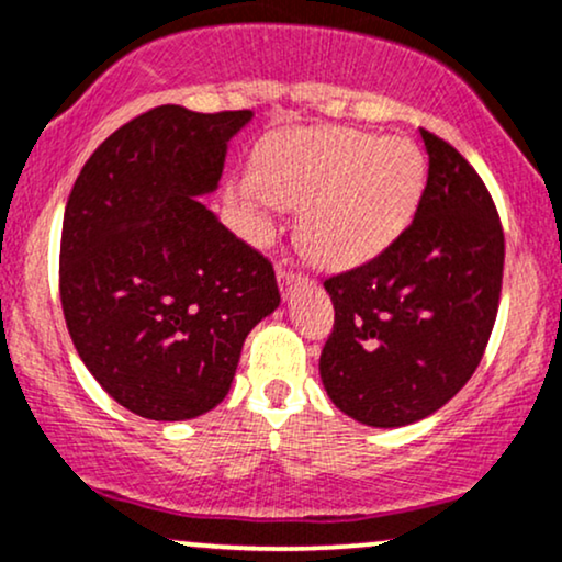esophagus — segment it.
<instances>
[{"label":"esophagus","mask_w":562,"mask_h":562,"mask_svg":"<svg viewBox=\"0 0 562 562\" xmlns=\"http://www.w3.org/2000/svg\"><path fill=\"white\" fill-rule=\"evenodd\" d=\"M301 282H306V277L299 274V272H290V269H277V285H280V293L290 295V290H293V285H301Z\"/></svg>","instance_id":"esophagus-1"}]
</instances>
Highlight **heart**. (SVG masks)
I'll list each match as a JSON object with an SVG mask.
<instances>
[{
  "mask_svg": "<svg viewBox=\"0 0 562 562\" xmlns=\"http://www.w3.org/2000/svg\"><path fill=\"white\" fill-rule=\"evenodd\" d=\"M424 193V159L403 138L356 127H299L269 135L256 151L254 178L229 201L261 240L277 206H301L299 240L324 267L371 261L414 220Z\"/></svg>",
  "mask_w": 562,
  "mask_h": 562,
  "instance_id": "heart-1",
  "label": "heart"
}]
</instances>
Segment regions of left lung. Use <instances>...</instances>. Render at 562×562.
Returning <instances> with one entry per match:
<instances>
[{"label": "left lung", "instance_id": "left-lung-1", "mask_svg": "<svg viewBox=\"0 0 562 562\" xmlns=\"http://www.w3.org/2000/svg\"><path fill=\"white\" fill-rule=\"evenodd\" d=\"M429 175L416 216L374 259L324 280L335 327L319 374L367 427L422 422L471 380L495 327L505 238L474 167L422 131Z\"/></svg>", "mask_w": 562, "mask_h": 562}]
</instances>
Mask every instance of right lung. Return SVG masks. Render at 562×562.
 Segmentation results:
<instances>
[{"mask_svg": "<svg viewBox=\"0 0 562 562\" xmlns=\"http://www.w3.org/2000/svg\"><path fill=\"white\" fill-rule=\"evenodd\" d=\"M251 120L157 106L91 154L67 199V333L93 380L140 418L186 422L225 401L248 333L280 306L272 263L201 204Z\"/></svg>", "mask_w": 562, "mask_h": 562, "instance_id": "add662e5", "label": "right lung"}]
</instances>
